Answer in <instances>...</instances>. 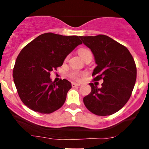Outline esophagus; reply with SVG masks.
<instances>
[{"label": "esophagus", "mask_w": 149, "mask_h": 149, "mask_svg": "<svg viewBox=\"0 0 149 149\" xmlns=\"http://www.w3.org/2000/svg\"><path fill=\"white\" fill-rule=\"evenodd\" d=\"M71 85H72V87H76V86H80V83H71Z\"/></svg>", "instance_id": "34e87169"}]
</instances>
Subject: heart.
<instances>
[{"instance_id": "obj_1", "label": "heart", "mask_w": 149, "mask_h": 149, "mask_svg": "<svg viewBox=\"0 0 149 149\" xmlns=\"http://www.w3.org/2000/svg\"><path fill=\"white\" fill-rule=\"evenodd\" d=\"M78 54H79L80 57L83 59L87 55L91 54V52L87 49H81L78 51ZM83 73L79 72V71H72L69 73V76L70 78H71V79L75 80H79L80 79V78L83 76Z\"/></svg>"}]
</instances>
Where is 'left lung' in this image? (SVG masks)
Segmentation results:
<instances>
[{
    "instance_id": "8db88e82",
    "label": "left lung",
    "mask_w": 149,
    "mask_h": 149,
    "mask_svg": "<svg viewBox=\"0 0 149 149\" xmlns=\"http://www.w3.org/2000/svg\"><path fill=\"white\" fill-rule=\"evenodd\" d=\"M80 38L91 49L97 64L92 73L93 80H104L100 88L97 84H89L92 91L83 98L85 106L95 115H112L130 98L136 79L134 59L127 47L107 36Z\"/></svg>"
}]
</instances>
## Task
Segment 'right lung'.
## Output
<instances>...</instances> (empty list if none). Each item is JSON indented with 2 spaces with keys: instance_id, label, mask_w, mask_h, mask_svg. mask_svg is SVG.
<instances>
[{
  "instance_id": "right-lung-1",
  "label": "right lung",
  "mask_w": 149,
  "mask_h": 149,
  "mask_svg": "<svg viewBox=\"0 0 149 149\" xmlns=\"http://www.w3.org/2000/svg\"><path fill=\"white\" fill-rule=\"evenodd\" d=\"M80 44L77 36L45 33L22 49L13 76L24 105L40 113H51L62 107L71 83L66 79L52 82L50 72L61 66L66 56Z\"/></svg>"
}]
</instances>
